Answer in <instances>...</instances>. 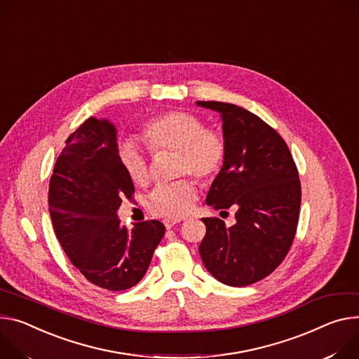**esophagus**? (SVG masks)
<instances>
[{"instance_id": "esophagus-1", "label": "esophagus", "mask_w": 359, "mask_h": 359, "mask_svg": "<svg viewBox=\"0 0 359 359\" xmlns=\"http://www.w3.org/2000/svg\"><path fill=\"white\" fill-rule=\"evenodd\" d=\"M177 223H180V220H179V219H166V220H165L166 229H172V227H173L175 224H177Z\"/></svg>"}]
</instances>
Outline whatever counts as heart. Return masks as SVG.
<instances>
[{"label": "heart", "mask_w": 359, "mask_h": 359, "mask_svg": "<svg viewBox=\"0 0 359 359\" xmlns=\"http://www.w3.org/2000/svg\"><path fill=\"white\" fill-rule=\"evenodd\" d=\"M140 137L151 154L175 151V176L191 175L208 183L220 172L227 154L224 136L193 113L166 111L143 123ZM118 160L128 179L140 187L150 183V166L146 154L132 142L118 149ZM196 184L190 177L160 184L151 193L147 209L165 219H180L196 199Z\"/></svg>", "instance_id": "obj_1"}]
</instances>
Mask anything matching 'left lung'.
<instances>
[{
	"mask_svg": "<svg viewBox=\"0 0 359 359\" xmlns=\"http://www.w3.org/2000/svg\"><path fill=\"white\" fill-rule=\"evenodd\" d=\"M198 104L222 114L227 144L206 203L215 210H236L231 227L219 217L202 219L206 235L201 257L222 283L252 285L282 264L295 239L301 209L298 169L282 136L256 114L229 103Z\"/></svg>",
	"mask_w": 359,
	"mask_h": 359,
	"instance_id": "left-lung-1",
	"label": "left lung"
}]
</instances>
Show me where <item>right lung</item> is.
<instances>
[{
  "label": "right lung",
  "mask_w": 359,
  "mask_h": 359,
  "mask_svg": "<svg viewBox=\"0 0 359 359\" xmlns=\"http://www.w3.org/2000/svg\"><path fill=\"white\" fill-rule=\"evenodd\" d=\"M135 186L120 165L116 130L87 118L66 140L48 184L55 236L70 262L93 285L126 290L144 276L166 227L144 220L128 231L117 209L133 201Z\"/></svg>",
  "instance_id": "1"
}]
</instances>
